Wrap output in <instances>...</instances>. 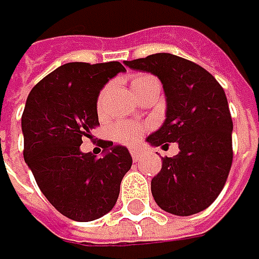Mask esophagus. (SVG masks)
Listing matches in <instances>:
<instances>
[{
  "label": "esophagus",
  "mask_w": 259,
  "mask_h": 259,
  "mask_svg": "<svg viewBox=\"0 0 259 259\" xmlns=\"http://www.w3.org/2000/svg\"><path fill=\"white\" fill-rule=\"evenodd\" d=\"M130 153H131V157H133L135 161H137V160H140V158H141V155H143V150H140V148H131V151H130Z\"/></svg>",
  "instance_id": "obj_1"
}]
</instances>
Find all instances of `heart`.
<instances>
[{
	"instance_id": "1",
	"label": "heart",
	"mask_w": 259,
	"mask_h": 259,
	"mask_svg": "<svg viewBox=\"0 0 259 259\" xmlns=\"http://www.w3.org/2000/svg\"><path fill=\"white\" fill-rule=\"evenodd\" d=\"M154 80H155V77H153V76H150V75L135 76L134 79L131 80V89H133L134 95H137V92H138L141 88H144L147 83L154 82ZM106 94H108V86H105L104 89L101 91L99 96H98L96 108H98V111H99V112H101V111H102V108H104V102H105V98H106ZM144 131H145L144 125L137 124V122H116V124L112 125V128H111L112 137H114L118 143H121V144H125V145L135 144V143L141 138V135L144 134Z\"/></svg>"
}]
</instances>
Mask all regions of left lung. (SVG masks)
<instances>
[{
    "label": "left lung",
    "instance_id": "8db88e82",
    "mask_svg": "<svg viewBox=\"0 0 259 259\" xmlns=\"http://www.w3.org/2000/svg\"><path fill=\"white\" fill-rule=\"evenodd\" d=\"M124 63L163 83L165 121L147 143L163 148L177 143L180 148L177 155L163 158L151 180L155 203L177 216L202 212L222 192L232 165L234 124L224 88L202 66L170 53Z\"/></svg>",
    "mask_w": 259,
    "mask_h": 259
}]
</instances>
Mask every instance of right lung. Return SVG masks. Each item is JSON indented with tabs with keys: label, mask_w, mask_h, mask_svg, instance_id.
Here are the masks:
<instances>
[{
	"label": "right lung",
	"mask_w": 259,
	"mask_h": 259,
	"mask_svg": "<svg viewBox=\"0 0 259 259\" xmlns=\"http://www.w3.org/2000/svg\"><path fill=\"white\" fill-rule=\"evenodd\" d=\"M125 67L119 62H73L31 89L21 116L24 160L46 199L66 218L91 222L116 203L133 158L122 145L101 141L104 157L82 153V140L99 125L101 89Z\"/></svg>",
	"instance_id": "1"
}]
</instances>
